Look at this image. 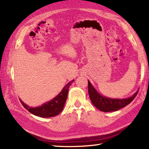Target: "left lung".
Wrapping results in <instances>:
<instances>
[{
	"label": "left lung",
	"instance_id": "obj_1",
	"mask_svg": "<svg viewBox=\"0 0 149 149\" xmlns=\"http://www.w3.org/2000/svg\"><path fill=\"white\" fill-rule=\"evenodd\" d=\"M88 82V93L90 98L91 102L101 111L111 112L115 111L124 107L129 104H130L138 94L137 91L133 95L127 99H111L101 95L99 92L95 89L91 85L90 82Z\"/></svg>",
	"mask_w": 149,
	"mask_h": 149
}]
</instances>
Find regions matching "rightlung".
Wrapping results in <instances>:
<instances>
[{
  "label": "right lung",
  "instance_id": "right-lung-1",
  "mask_svg": "<svg viewBox=\"0 0 149 149\" xmlns=\"http://www.w3.org/2000/svg\"><path fill=\"white\" fill-rule=\"evenodd\" d=\"M74 80H72L66 85L63 88L61 92L58 95L54 98L52 100L48 102H46L40 107H30L27 104L24 103L21 100L20 102L23 106L27 109L29 111L33 114V115L42 117V118H49L58 115L61 113L63 107H64L65 103L67 99L68 88Z\"/></svg>",
  "mask_w": 149,
  "mask_h": 149
}]
</instances>
